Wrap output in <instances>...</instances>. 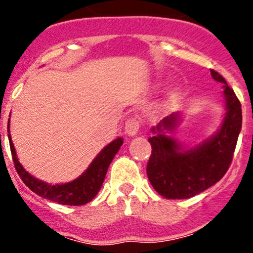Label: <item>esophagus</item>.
Instances as JSON below:
<instances>
[{
	"label": "esophagus",
	"instance_id": "34e87169",
	"mask_svg": "<svg viewBox=\"0 0 253 253\" xmlns=\"http://www.w3.org/2000/svg\"><path fill=\"white\" fill-rule=\"evenodd\" d=\"M139 128H140V120H139V118L130 117L127 119L126 124H125V130H126L127 134L135 135Z\"/></svg>",
	"mask_w": 253,
	"mask_h": 253
}]
</instances>
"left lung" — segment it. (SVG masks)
<instances>
[{"label": "left lung", "mask_w": 253, "mask_h": 253, "mask_svg": "<svg viewBox=\"0 0 253 253\" xmlns=\"http://www.w3.org/2000/svg\"><path fill=\"white\" fill-rule=\"evenodd\" d=\"M211 74L214 80L225 84L227 108L216 135L195 149L181 151L175 140L161 133L162 128L171 129L175 126L176 117L171 115L152 129L158 134L149 138L152 152L146 172L155 190L165 199H189L202 193L222 178L233 159L242 129V104L219 72L211 70Z\"/></svg>", "instance_id": "8db88e82"}]
</instances>
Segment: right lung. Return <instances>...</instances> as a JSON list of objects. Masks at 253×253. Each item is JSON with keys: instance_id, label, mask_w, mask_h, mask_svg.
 Instances as JSON below:
<instances>
[{"instance_id": "1", "label": "right lung", "mask_w": 253, "mask_h": 253, "mask_svg": "<svg viewBox=\"0 0 253 253\" xmlns=\"http://www.w3.org/2000/svg\"><path fill=\"white\" fill-rule=\"evenodd\" d=\"M123 144V139L118 138L117 140L107 145L101 151L100 155L94 159V162L90 164L85 172L75 181L65 183V184L51 185L39 181V179H36L22 168V165L17 161L15 149H14L13 141H11L9 135V146L14 167H15L16 172L19 173L22 182L37 195L59 203V205L66 206H83L91 201L97 195L101 187H102L109 164L112 163L113 158L120 150V146Z\"/></svg>"}]
</instances>
